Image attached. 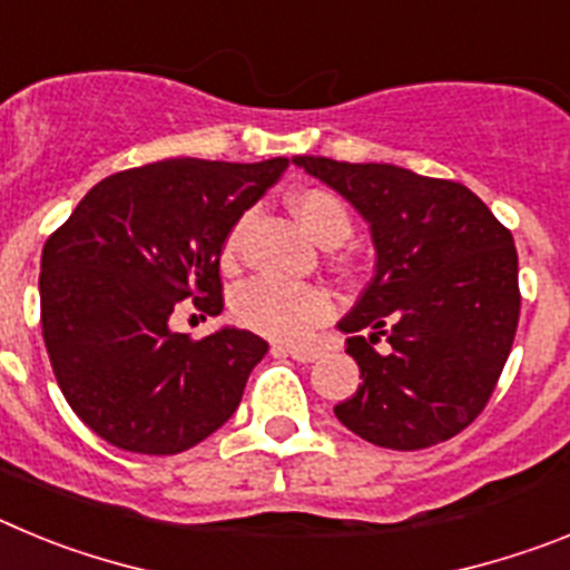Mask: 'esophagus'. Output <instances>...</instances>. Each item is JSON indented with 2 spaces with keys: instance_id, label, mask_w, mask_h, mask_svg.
<instances>
[{
  "instance_id": "1",
  "label": "esophagus",
  "mask_w": 570,
  "mask_h": 570,
  "mask_svg": "<svg viewBox=\"0 0 570 570\" xmlns=\"http://www.w3.org/2000/svg\"><path fill=\"white\" fill-rule=\"evenodd\" d=\"M274 351L276 354H288V356H294L296 362H314V360H320V347H314V345H274Z\"/></svg>"
}]
</instances>
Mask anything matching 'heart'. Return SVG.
Listing matches in <instances>:
<instances>
[{"mask_svg":"<svg viewBox=\"0 0 570 570\" xmlns=\"http://www.w3.org/2000/svg\"><path fill=\"white\" fill-rule=\"evenodd\" d=\"M296 223L314 242L331 248L351 236V214L340 196L325 188L294 190L288 199ZM242 225L236 223L223 245V259L234 262L239 250ZM234 314L242 325L268 336H299L328 320L331 296L316 285H288L276 279H250L234 296Z\"/></svg>","mask_w":570,"mask_h":570,"instance_id":"heart-1","label":"heart"}]
</instances>
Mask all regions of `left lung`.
Segmentation results:
<instances>
[{"label":"left lung","instance_id":"left-lung-1","mask_svg":"<svg viewBox=\"0 0 570 570\" xmlns=\"http://www.w3.org/2000/svg\"><path fill=\"white\" fill-rule=\"evenodd\" d=\"M294 165L365 216L376 248L374 279L340 322L362 385L334 407L336 420L394 451L451 440L482 414L511 354L520 322L511 230L451 179L328 156ZM380 338L385 352L375 351Z\"/></svg>","mask_w":570,"mask_h":570}]
</instances>
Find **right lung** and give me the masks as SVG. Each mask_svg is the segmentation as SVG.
Segmentation results:
<instances>
[{
  "instance_id": "add662e5",
  "label": "right lung",
  "mask_w": 570,
  "mask_h": 570,
  "mask_svg": "<svg viewBox=\"0 0 570 570\" xmlns=\"http://www.w3.org/2000/svg\"><path fill=\"white\" fill-rule=\"evenodd\" d=\"M288 168L165 159L119 170L48 236L42 336L73 414L114 448L183 454L223 428L268 342L170 328L183 299L223 314L219 256L230 228Z\"/></svg>"
}]
</instances>
